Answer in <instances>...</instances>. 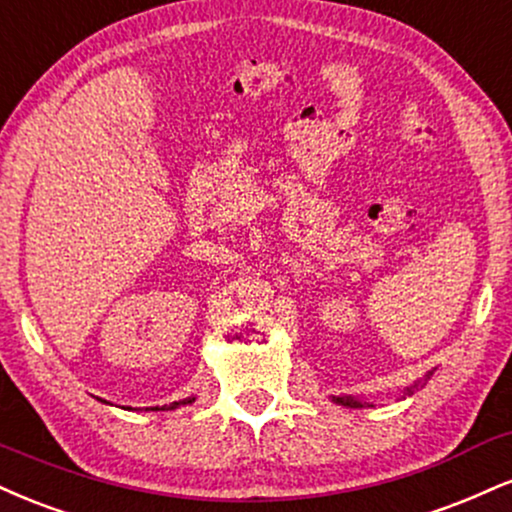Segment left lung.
Segmentation results:
<instances>
[{
	"label": "left lung",
	"mask_w": 512,
	"mask_h": 512,
	"mask_svg": "<svg viewBox=\"0 0 512 512\" xmlns=\"http://www.w3.org/2000/svg\"><path fill=\"white\" fill-rule=\"evenodd\" d=\"M432 374H434V369H432V372H427V377H424V381H417V384L408 386V389L403 391V396H400V398L412 396V393H415V389H420L422 384H427V379L432 377ZM331 400H334L336 405H343V408H369V403H362V400L355 398V396H331Z\"/></svg>",
	"instance_id": "obj_1"
}]
</instances>
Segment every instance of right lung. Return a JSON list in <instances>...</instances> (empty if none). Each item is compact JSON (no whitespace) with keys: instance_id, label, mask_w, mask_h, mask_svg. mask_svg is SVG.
<instances>
[{"instance_id":"1","label":"right lung","mask_w":512,"mask_h":512,"mask_svg":"<svg viewBox=\"0 0 512 512\" xmlns=\"http://www.w3.org/2000/svg\"><path fill=\"white\" fill-rule=\"evenodd\" d=\"M190 403H195V396L183 398V400H178V403H171V405H162V408H152V410H176V408H181V405H190Z\"/></svg>"}]
</instances>
